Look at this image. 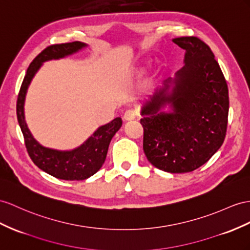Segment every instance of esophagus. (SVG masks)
<instances>
[{"label":"esophagus","mask_w":250,"mask_h":250,"mask_svg":"<svg viewBox=\"0 0 250 250\" xmlns=\"http://www.w3.org/2000/svg\"><path fill=\"white\" fill-rule=\"evenodd\" d=\"M136 116H137V114H136L135 111L127 110V111L124 114V119H125V121H130V120H134V119H135Z\"/></svg>","instance_id":"esophagus-1"}]
</instances>
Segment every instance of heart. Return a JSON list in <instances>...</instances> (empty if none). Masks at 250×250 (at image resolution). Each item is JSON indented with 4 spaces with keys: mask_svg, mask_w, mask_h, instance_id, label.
I'll use <instances>...</instances> for the list:
<instances>
[{
    "mask_svg": "<svg viewBox=\"0 0 250 250\" xmlns=\"http://www.w3.org/2000/svg\"><path fill=\"white\" fill-rule=\"evenodd\" d=\"M149 66H150V64H149L148 62H146V63H144V64H140V65H138V66L133 68V75H135V76H137V77L144 75V74L146 73V70L148 69Z\"/></svg>",
    "mask_w": 250,
    "mask_h": 250,
    "instance_id": "obj_1",
    "label": "heart"
}]
</instances>
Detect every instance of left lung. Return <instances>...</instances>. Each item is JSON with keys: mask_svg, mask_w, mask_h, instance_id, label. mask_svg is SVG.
Returning <instances> with one entry per match:
<instances>
[{"mask_svg": "<svg viewBox=\"0 0 250 250\" xmlns=\"http://www.w3.org/2000/svg\"><path fill=\"white\" fill-rule=\"evenodd\" d=\"M172 41L185 50L184 66L143 102L140 124L148 161L165 172L186 173L207 163L224 143L228 87L207 44L195 37Z\"/></svg>", "mask_w": 250, "mask_h": 250, "instance_id": "1", "label": "left lung"}]
</instances>
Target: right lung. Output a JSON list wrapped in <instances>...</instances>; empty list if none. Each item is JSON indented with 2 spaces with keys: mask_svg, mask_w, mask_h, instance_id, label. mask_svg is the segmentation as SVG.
<instances>
[{
  "mask_svg": "<svg viewBox=\"0 0 250 250\" xmlns=\"http://www.w3.org/2000/svg\"><path fill=\"white\" fill-rule=\"evenodd\" d=\"M87 47L86 43H72L50 45L38 55L27 68L17 102L18 123L25 139V146L31 161L47 174L64 181H83L94 175L104 164L108 146L116 132L123 125V119L116 117L99 126L84 143L73 150H57L42 146L31 134L25 120V99L34 77L44 62L59 60Z\"/></svg>",
  "mask_w": 250,
  "mask_h": 250,
  "instance_id": "add662e5",
  "label": "right lung"
}]
</instances>
